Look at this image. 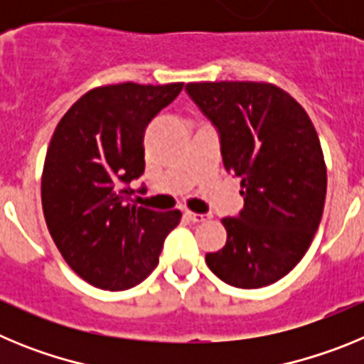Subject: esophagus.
Listing matches in <instances>:
<instances>
[{"mask_svg":"<svg viewBox=\"0 0 364 364\" xmlns=\"http://www.w3.org/2000/svg\"><path fill=\"white\" fill-rule=\"evenodd\" d=\"M186 217L193 222V224H198V222H204V220H210L211 215L208 213H193V211H186Z\"/></svg>","mask_w":364,"mask_h":364,"instance_id":"34e87169","label":"esophagus"}]
</instances>
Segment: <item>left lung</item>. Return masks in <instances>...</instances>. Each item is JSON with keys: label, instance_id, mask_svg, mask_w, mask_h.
Wrapping results in <instances>:
<instances>
[{"label": "left lung", "instance_id": "1", "mask_svg": "<svg viewBox=\"0 0 364 364\" xmlns=\"http://www.w3.org/2000/svg\"><path fill=\"white\" fill-rule=\"evenodd\" d=\"M220 134L222 162L240 178L244 210L222 218L226 246L205 255L220 281L253 290L291 272L308 252L326 198V164L306 111L266 82L188 83Z\"/></svg>", "mask_w": 364, "mask_h": 364}]
</instances>
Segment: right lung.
<instances>
[{"mask_svg": "<svg viewBox=\"0 0 364 364\" xmlns=\"http://www.w3.org/2000/svg\"><path fill=\"white\" fill-rule=\"evenodd\" d=\"M184 83L91 89L63 114L47 149L41 205L67 264L109 291L133 288L156 268L180 213L131 204L144 173V131Z\"/></svg>", "mask_w": 364, "mask_h": 364, "instance_id": "1", "label": "right lung"}]
</instances>
